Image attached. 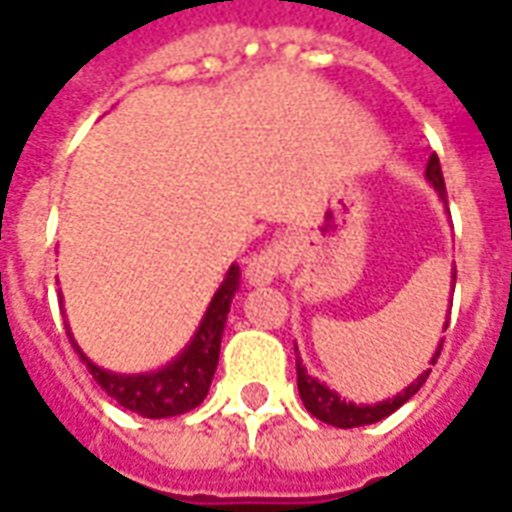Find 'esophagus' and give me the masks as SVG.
Instances as JSON below:
<instances>
[{
  "instance_id": "obj_1",
  "label": "esophagus",
  "mask_w": 512,
  "mask_h": 512,
  "mask_svg": "<svg viewBox=\"0 0 512 512\" xmlns=\"http://www.w3.org/2000/svg\"><path fill=\"white\" fill-rule=\"evenodd\" d=\"M281 248L278 245H267L259 253H253L245 264V278H248V284L253 287H264V284H270L273 278L281 273Z\"/></svg>"
}]
</instances>
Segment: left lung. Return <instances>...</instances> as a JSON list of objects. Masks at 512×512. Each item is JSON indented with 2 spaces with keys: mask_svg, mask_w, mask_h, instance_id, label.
I'll return each instance as SVG.
<instances>
[{
  "mask_svg": "<svg viewBox=\"0 0 512 512\" xmlns=\"http://www.w3.org/2000/svg\"><path fill=\"white\" fill-rule=\"evenodd\" d=\"M426 181L438 189L440 197H446V183H443V172H440V161L435 153L429 155V164H426ZM451 278H457V270L451 273ZM446 326H449V320H446ZM440 348H443V340H440L438 351H435V357H432L429 365H435V362H438ZM295 354H298V348H295ZM295 370H298V393H301L303 407L312 412L317 421H323V424L340 426V429H351V426L376 424V421H382V418H387V415H393L404 401H410V398L424 387V382L429 379V370L432 368H426L424 373L410 384V387H404V393H398L396 398H387V401H379V404H354V401H345V398H340L334 390H329L326 384L317 382L315 376H309V373H306V368L301 365V357H295Z\"/></svg>",
  "mask_w": 512,
  "mask_h": 512,
  "instance_id": "left-lung-1",
  "label": "left lung"
}]
</instances>
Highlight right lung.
Wrapping results in <instances>:
<instances>
[{"label": "right lung", "mask_w": 512, "mask_h": 512, "mask_svg": "<svg viewBox=\"0 0 512 512\" xmlns=\"http://www.w3.org/2000/svg\"><path fill=\"white\" fill-rule=\"evenodd\" d=\"M236 290H239V267L231 264V270L225 273V281L220 284V290L214 292L209 309H206V315L197 326L192 343L186 345L169 365H164L161 370H153V373H139V376L111 373V370L94 365L80 351V345L74 343L72 331H69V340H72L74 351L83 359L88 373L94 376V382L100 384L119 407L136 412L142 418L183 415V412L200 407L203 398L209 396L211 379H214L217 359H220L222 329H225V320H228V312H231V301H234Z\"/></svg>", "instance_id": "add662e5"}]
</instances>
